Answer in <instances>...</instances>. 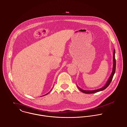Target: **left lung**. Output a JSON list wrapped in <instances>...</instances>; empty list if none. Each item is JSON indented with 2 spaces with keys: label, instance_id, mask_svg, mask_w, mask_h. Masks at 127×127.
I'll list each match as a JSON object with an SVG mask.
<instances>
[{
  "label": "left lung",
  "instance_id": "left-lung-1",
  "mask_svg": "<svg viewBox=\"0 0 127 127\" xmlns=\"http://www.w3.org/2000/svg\"><path fill=\"white\" fill-rule=\"evenodd\" d=\"M116 59H115V50L114 49V54H113V70L112 72V73L108 78V80L107 81V82H106L105 84L101 88L97 89H95V90H83L82 89H81V88H80L77 85V87L78 88V89L80 90V91L84 94H94V93H95L97 92H99L100 91H102V90H104L105 88H106L108 85H110V84L111 83L112 79L113 78V76L115 73V71H116Z\"/></svg>",
  "mask_w": 127,
  "mask_h": 127
}]
</instances>
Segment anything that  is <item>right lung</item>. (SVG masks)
<instances>
[{"label":"right lung","instance_id":"add662e5","mask_svg":"<svg viewBox=\"0 0 127 127\" xmlns=\"http://www.w3.org/2000/svg\"><path fill=\"white\" fill-rule=\"evenodd\" d=\"M47 94H48H48H46V95H47Z\"/></svg>","mask_w":127,"mask_h":127}]
</instances>
